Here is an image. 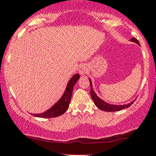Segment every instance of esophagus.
<instances>
[{
  "label": "esophagus",
  "instance_id": "obj_1",
  "mask_svg": "<svg viewBox=\"0 0 156 156\" xmlns=\"http://www.w3.org/2000/svg\"><path fill=\"white\" fill-rule=\"evenodd\" d=\"M87 69L85 66H82V67H81V68H80V69H79L80 75H84V74L87 73Z\"/></svg>",
  "mask_w": 156,
  "mask_h": 156
}]
</instances>
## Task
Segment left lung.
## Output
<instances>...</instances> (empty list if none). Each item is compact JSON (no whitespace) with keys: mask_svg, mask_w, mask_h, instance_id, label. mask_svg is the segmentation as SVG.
<instances>
[{"mask_svg":"<svg viewBox=\"0 0 156 156\" xmlns=\"http://www.w3.org/2000/svg\"><path fill=\"white\" fill-rule=\"evenodd\" d=\"M131 41L136 42V44H140L139 41H138L136 37H133V38L130 39ZM90 95H91V98L93 99L94 102V104L97 106V108H99L100 109L103 110V111L105 112H115V111H120V110L124 109L125 108H128L133 104V103L134 101L131 102L130 103H128V104L126 105H122V106H116V105H110L108 103H106V102H104L103 100H102L101 99L99 98L97 96V94H95V92L94 91L92 87V83H91L90 79Z\"/></svg>","mask_w":156,"mask_h":156,"instance_id":"obj_1","label":"left lung"}]
</instances>
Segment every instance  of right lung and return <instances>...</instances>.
Here are the masks:
<instances>
[{"instance_id": "right-lung-1", "label": "right lung", "mask_w": 156, "mask_h": 156, "mask_svg": "<svg viewBox=\"0 0 156 156\" xmlns=\"http://www.w3.org/2000/svg\"><path fill=\"white\" fill-rule=\"evenodd\" d=\"M80 78V75L78 74H75L73 77L69 81L68 85L66 89L65 93L63 94L62 97L60 100L54 105L52 108L48 109V111L44 112L41 114H31L34 116L39 118H55L61 115L63 113L66 112L69 106V103L71 101V97H72V90L73 87L75 83L77 82Z\"/></svg>"}]
</instances>
